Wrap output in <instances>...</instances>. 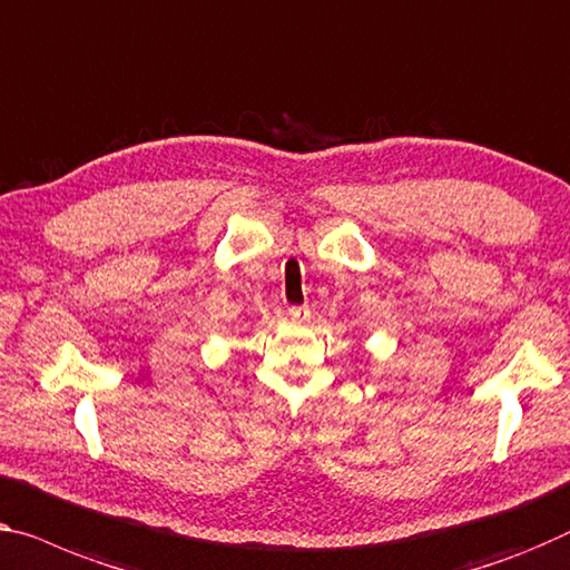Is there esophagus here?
I'll return each instance as SVG.
<instances>
[{"label": "esophagus", "instance_id": "esophagus-1", "mask_svg": "<svg viewBox=\"0 0 570 570\" xmlns=\"http://www.w3.org/2000/svg\"><path fill=\"white\" fill-rule=\"evenodd\" d=\"M288 317H292V322H296V325H304V322H309L312 312L309 307H292L288 309Z\"/></svg>", "mask_w": 570, "mask_h": 570}]
</instances>
